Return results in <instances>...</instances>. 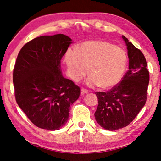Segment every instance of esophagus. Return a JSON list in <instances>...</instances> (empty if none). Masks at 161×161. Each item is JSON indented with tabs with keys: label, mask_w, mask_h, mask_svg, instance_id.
<instances>
[{
	"label": "esophagus",
	"mask_w": 161,
	"mask_h": 161,
	"mask_svg": "<svg viewBox=\"0 0 161 161\" xmlns=\"http://www.w3.org/2000/svg\"><path fill=\"white\" fill-rule=\"evenodd\" d=\"M89 92V91L87 90H86V89H84V88H82L81 90V94H86V93H88Z\"/></svg>",
	"instance_id": "1"
}]
</instances>
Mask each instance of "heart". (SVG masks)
Listing matches in <instances>:
<instances>
[{"mask_svg": "<svg viewBox=\"0 0 161 161\" xmlns=\"http://www.w3.org/2000/svg\"><path fill=\"white\" fill-rule=\"evenodd\" d=\"M69 73L74 81L80 80L88 72L90 86L103 89L116 86L123 76L127 55L123 49L106 41H87L77 49L69 48L66 53Z\"/></svg>", "mask_w": 161, "mask_h": 161, "instance_id": "heart-1", "label": "heart"}]
</instances>
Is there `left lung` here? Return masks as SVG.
<instances>
[{
    "mask_svg": "<svg viewBox=\"0 0 161 161\" xmlns=\"http://www.w3.org/2000/svg\"><path fill=\"white\" fill-rule=\"evenodd\" d=\"M129 69L122 80L106 92H97L98 106L96 121L104 129L115 130L128 125L145 103L149 84V71L143 53L125 36Z\"/></svg>",
    "mask_w": 161,
    "mask_h": 161,
    "instance_id": "obj_1",
    "label": "left lung"
}]
</instances>
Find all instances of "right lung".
Listing matches in <instances>:
<instances>
[{"label":"right lung","mask_w":161,"mask_h":161,"mask_svg":"<svg viewBox=\"0 0 161 161\" xmlns=\"http://www.w3.org/2000/svg\"><path fill=\"white\" fill-rule=\"evenodd\" d=\"M62 34L42 36L26 43L18 54L13 74L15 97L36 126L57 130L67 123L70 105L80 88L63 76L61 59L71 44Z\"/></svg>","instance_id":"right-lung-1"}]
</instances>
